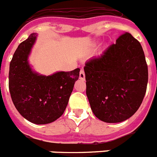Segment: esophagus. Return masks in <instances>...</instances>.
Listing matches in <instances>:
<instances>
[{"instance_id":"1","label":"esophagus","mask_w":157,"mask_h":157,"mask_svg":"<svg viewBox=\"0 0 157 157\" xmlns=\"http://www.w3.org/2000/svg\"><path fill=\"white\" fill-rule=\"evenodd\" d=\"M79 78L82 80L85 79V72H84L83 70H81L79 73Z\"/></svg>"}]
</instances>
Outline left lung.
<instances>
[{"instance_id": "1", "label": "left lung", "mask_w": 157, "mask_h": 157, "mask_svg": "<svg viewBox=\"0 0 157 157\" xmlns=\"http://www.w3.org/2000/svg\"><path fill=\"white\" fill-rule=\"evenodd\" d=\"M84 71L86 96L94 114L107 123L121 122L136 113L148 83V66L138 40L125 33Z\"/></svg>"}]
</instances>
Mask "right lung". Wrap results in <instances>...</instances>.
<instances>
[{
  "label": "right lung",
  "mask_w": 157,
  "mask_h": 157,
  "mask_svg": "<svg viewBox=\"0 0 157 157\" xmlns=\"http://www.w3.org/2000/svg\"><path fill=\"white\" fill-rule=\"evenodd\" d=\"M36 36L32 33L15 52L9 65V87L19 113L30 122L44 124L53 122L64 113L80 69L48 76L33 71L28 59Z\"/></svg>",
  "instance_id": "1"
}]
</instances>
